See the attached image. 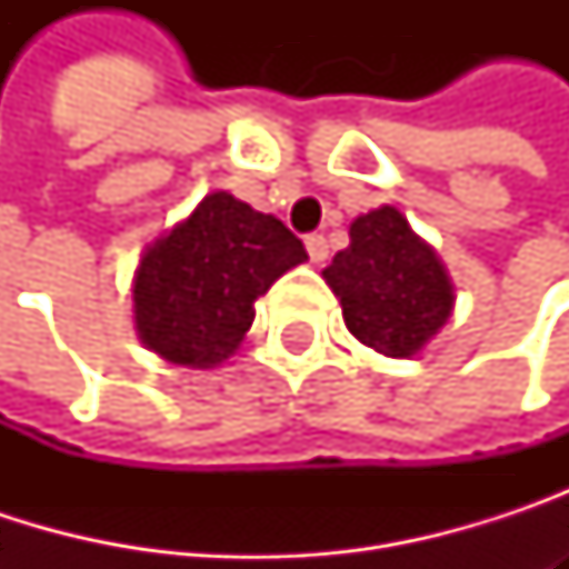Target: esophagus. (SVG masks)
I'll return each mask as SVG.
<instances>
[{
    "mask_svg": "<svg viewBox=\"0 0 569 569\" xmlns=\"http://www.w3.org/2000/svg\"><path fill=\"white\" fill-rule=\"evenodd\" d=\"M306 250H309V260H312V263H322V260L329 257V243H326L322 233H309V237H306Z\"/></svg>",
    "mask_w": 569,
    "mask_h": 569,
    "instance_id": "34e87169",
    "label": "esophagus"
}]
</instances>
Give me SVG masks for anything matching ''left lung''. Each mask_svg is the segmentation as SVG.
<instances>
[{"instance_id": "obj_1", "label": "left lung", "mask_w": 569, "mask_h": 569, "mask_svg": "<svg viewBox=\"0 0 569 569\" xmlns=\"http://www.w3.org/2000/svg\"><path fill=\"white\" fill-rule=\"evenodd\" d=\"M342 302L349 332L392 359L415 356L451 316L455 286L438 253L396 207L352 220L349 247L322 270Z\"/></svg>"}]
</instances>
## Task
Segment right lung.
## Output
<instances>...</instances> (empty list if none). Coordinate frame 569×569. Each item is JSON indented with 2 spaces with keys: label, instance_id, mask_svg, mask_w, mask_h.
<instances>
[{
  "label": "right lung",
  "instance_id": "add662e5",
  "mask_svg": "<svg viewBox=\"0 0 569 569\" xmlns=\"http://www.w3.org/2000/svg\"><path fill=\"white\" fill-rule=\"evenodd\" d=\"M306 260L283 220L227 190L158 237L134 273V326L141 342L173 366L213 369L253 326V302Z\"/></svg>",
  "mask_w": 569,
  "mask_h": 569
}]
</instances>
